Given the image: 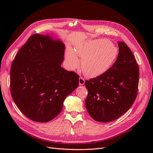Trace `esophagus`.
<instances>
[{"label": "esophagus", "mask_w": 153, "mask_h": 153, "mask_svg": "<svg viewBox=\"0 0 153 153\" xmlns=\"http://www.w3.org/2000/svg\"><path fill=\"white\" fill-rule=\"evenodd\" d=\"M79 84L80 85H83L85 84V79L82 77H80L79 79Z\"/></svg>", "instance_id": "esophagus-1"}]
</instances>
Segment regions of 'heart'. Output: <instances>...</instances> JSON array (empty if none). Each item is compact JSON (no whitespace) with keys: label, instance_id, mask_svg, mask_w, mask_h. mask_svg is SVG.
<instances>
[{"label":"heart","instance_id":"1","mask_svg":"<svg viewBox=\"0 0 153 153\" xmlns=\"http://www.w3.org/2000/svg\"><path fill=\"white\" fill-rule=\"evenodd\" d=\"M118 48L107 39H97L79 43L75 51L68 48L65 60L68 68L74 70L79 65L77 55L82 59L81 68L89 77H97L105 72L115 61Z\"/></svg>","mask_w":153,"mask_h":153}]
</instances>
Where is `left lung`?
Instances as JSON below:
<instances>
[{
    "mask_svg": "<svg viewBox=\"0 0 153 153\" xmlns=\"http://www.w3.org/2000/svg\"><path fill=\"white\" fill-rule=\"evenodd\" d=\"M117 59L100 76L86 81L85 107L95 121L106 123L121 117L130 108L138 92L139 68L128 46L118 42Z\"/></svg>",
    "mask_w": 153,
    "mask_h": 153,
    "instance_id": "8db88e82",
    "label": "left lung"
}]
</instances>
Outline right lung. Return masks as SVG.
<instances>
[{
  "mask_svg": "<svg viewBox=\"0 0 153 153\" xmlns=\"http://www.w3.org/2000/svg\"><path fill=\"white\" fill-rule=\"evenodd\" d=\"M65 45L51 35L34 34L19 51L10 69V90L19 109L33 121L45 123L62 110L79 85V76L61 66Z\"/></svg>",
  "mask_w": 153,
  "mask_h": 153,
  "instance_id": "add662e5",
  "label": "right lung"
}]
</instances>
